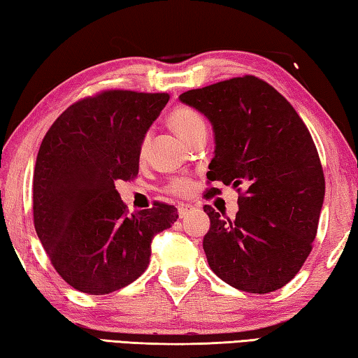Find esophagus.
I'll use <instances>...</instances> for the list:
<instances>
[{"instance_id": "obj_1", "label": "esophagus", "mask_w": 358, "mask_h": 358, "mask_svg": "<svg viewBox=\"0 0 358 358\" xmlns=\"http://www.w3.org/2000/svg\"><path fill=\"white\" fill-rule=\"evenodd\" d=\"M193 210V208L192 206H187V204H182V206H179V217L180 218H185L187 215L190 214V212Z\"/></svg>"}]
</instances>
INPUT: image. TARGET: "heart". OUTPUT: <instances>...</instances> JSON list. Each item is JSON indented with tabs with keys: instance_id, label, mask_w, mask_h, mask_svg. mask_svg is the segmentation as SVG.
I'll return each mask as SVG.
<instances>
[{
	"instance_id": "1",
	"label": "heart",
	"mask_w": 358,
	"mask_h": 358,
	"mask_svg": "<svg viewBox=\"0 0 358 358\" xmlns=\"http://www.w3.org/2000/svg\"><path fill=\"white\" fill-rule=\"evenodd\" d=\"M169 124H171V127L176 130V134H178L185 141L189 140V138L195 134L196 130L206 129L204 117L199 115L196 110L190 108V106H178V108H174L171 111V115H169ZM148 140H149L148 136L143 140L141 152H144V149H146ZM192 189H193V182L187 178L174 179L168 185V190L179 196L189 195Z\"/></svg>"
}]
</instances>
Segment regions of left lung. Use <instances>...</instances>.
<instances>
[{
	"label": "left lung",
	"mask_w": 358,
	"mask_h": 358,
	"mask_svg": "<svg viewBox=\"0 0 358 358\" xmlns=\"http://www.w3.org/2000/svg\"><path fill=\"white\" fill-rule=\"evenodd\" d=\"M179 100L214 129L208 179L239 192L234 220L204 206L210 228L203 248L212 272L245 292L280 289L308 258L324 203V171L308 129L273 86L253 75L190 90ZM218 192L212 187L208 195Z\"/></svg>",
	"instance_id": "1"
}]
</instances>
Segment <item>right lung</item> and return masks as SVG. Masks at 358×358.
<instances>
[{
    "instance_id": "add662e5",
    "label": "right lung",
    "mask_w": 358,
    "mask_h": 358,
    "mask_svg": "<svg viewBox=\"0 0 358 358\" xmlns=\"http://www.w3.org/2000/svg\"><path fill=\"white\" fill-rule=\"evenodd\" d=\"M166 92L110 90L81 99L56 119L37 152L33 214L55 271L77 291L103 296L149 266L150 242L178 220L154 203L129 214L115 187L136 178L144 135Z\"/></svg>"
}]
</instances>
